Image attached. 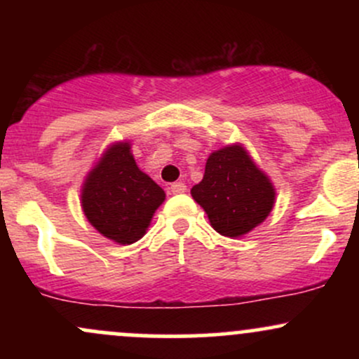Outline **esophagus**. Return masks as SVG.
Masks as SVG:
<instances>
[{
    "label": "esophagus",
    "mask_w": 359,
    "mask_h": 359,
    "mask_svg": "<svg viewBox=\"0 0 359 359\" xmlns=\"http://www.w3.org/2000/svg\"><path fill=\"white\" fill-rule=\"evenodd\" d=\"M185 191H187V185H185L184 182H174L170 185L172 194H184Z\"/></svg>",
    "instance_id": "obj_1"
}]
</instances>
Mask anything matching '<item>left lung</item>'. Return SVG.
<instances>
[{
	"label": "left lung",
	"mask_w": 359,
	"mask_h": 359,
	"mask_svg": "<svg viewBox=\"0 0 359 359\" xmlns=\"http://www.w3.org/2000/svg\"><path fill=\"white\" fill-rule=\"evenodd\" d=\"M191 194L212 228L228 238L245 236L262 224L277 196L270 177L241 143L214 150L205 162L203 180Z\"/></svg>",
	"instance_id": "obj_1"
}]
</instances>
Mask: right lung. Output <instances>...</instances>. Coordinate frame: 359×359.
Wrapping results in <instances>:
<instances>
[{
    "instance_id": "right-lung-1",
    "label": "right lung",
    "mask_w": 359,
    "mask_h": 359,
    "mask_svg": "<svg viewBox=\"0 0 359 359\" xmlns=\"http://www.w3.org/2000/svg\"><path fill=\"white\" fill-rule=\"evenodd\" d=\"M163 201V189L135 162L130 140L111 143L81 189L82 212L90 226L118 245H131L145 236Z\"/></svg>"
}]
</instances>
